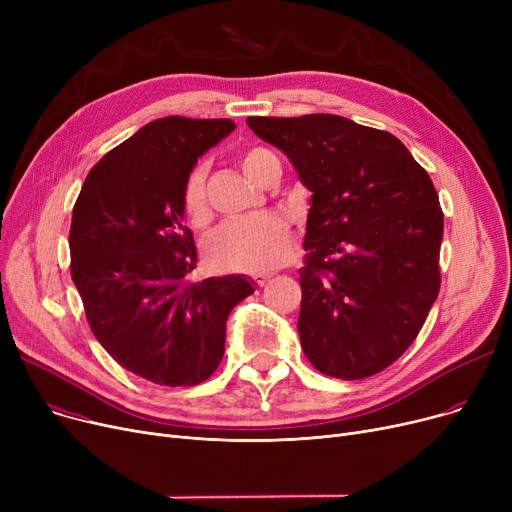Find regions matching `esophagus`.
<instances>
[{"label": "esophagus", "mask_w": 512, "mask_h": 512, "mask_svg": "<svg viewBox=\"0 0 512 512\" xmlns=\"http://www.w3.org/2000/svg\"><path fill=\"white\" fill-rule=\"evenodd\" d=\"M253 280H255V284H257L259 288H263L267 282L272 280V274H255V276H253Z\"/></svg>", "instance_id": "esophagus-1"}]
</instances>
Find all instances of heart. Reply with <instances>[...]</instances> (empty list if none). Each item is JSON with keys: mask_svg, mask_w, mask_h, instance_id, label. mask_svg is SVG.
<instances>
[{"mask_svg": "<svg viewBox=\"0 0 512 512\" xmlns=\"http://www.w3.org/2000/svg\"><path fill=\"white\" fill-rule=\"evenodd\" d=\"M240 168L253 182L263 184L276 155L263 147L247 149L238 157ZM207 166L197 164L182 188V209L191 224L203 226L209 220L207 203ZM205 259L222 272L259 274L270 272L288 259L290 228L274 213L253 218L228 220L215 228L205 240Z\"/></svg>", "mask_w": 512, "mask_h": 512, "instance_id": "1", "label": "heart"}]
</instances>
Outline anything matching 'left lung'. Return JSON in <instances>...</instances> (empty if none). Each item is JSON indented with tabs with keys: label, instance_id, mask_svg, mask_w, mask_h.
<instances>
[{
	"label": "left lung",
	"instance_id": "8db88e82",
	"mask_svg": "<svg viewBox=\"0 0 512 512\" xmlns=\"http://www.w3.org/2000/svg\"><path fill=\"white\" fill-rule=\"evenodd\" d=\"M311 191L301 346L338 380L390 367L440 292L444 213L432 178L394 134L334 114L247 118Z\"/></svg>",
	"mask_w": 512,
	"mask_h": 512
}]
</instances>
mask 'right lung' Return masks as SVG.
<instances>
[{
  "mask_svg": "<svg viewBox=\"0 0 512 512\" xmlns=\"http://www.w3.org/2000/svg\"><path fill=\"white\" fill-rule=\"evenodd\" d=\"M236 128L168 116L105 153L72 209L70 274L110 357L159 386H195L224 357L226 319L255 292L245 276L191 280L182 188L197 159Z\"/></svg>",
  "mask_w": 512,
  "mask_h": 512,
  "instance_id": "add662e5",
  "label": "right lung"
}]
</instances>
